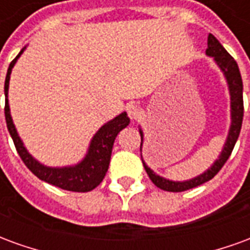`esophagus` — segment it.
Segmentation results:
<instances>
[{"label":"esophagus","instance_id":"esophagus-1","mask_svg":"<svg viewBox=\"0 0 250 250\" xmlns=\"http://www.w3.org/2000/svg\"><path fill=\"white\" fill-rule=\"evenodd\" d=\"M127 114L130 116V119L135 120L138 119V116L141 114V109L135 103H128L127 104Z\"/></svg>","mask_w":250,"mask_h":250}]
</instances>
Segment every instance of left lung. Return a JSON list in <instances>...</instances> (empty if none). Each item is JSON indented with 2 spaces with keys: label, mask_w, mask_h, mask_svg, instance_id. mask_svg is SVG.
<instances>
[{
  "label": "left lung",
  "mask_w": 250,
  "mask_h": 250,
  "mask_svg": "<svg viewBox=\"0 0 250 250\" xmlns=\"http://www.w3.org/2000/svg\"><path fill=\"white\" fill-rule=\"evenodd\" d=\"M206 55L209 57H213L215 64L218 65L221 72L224 73L225 80L228 83V89H229V95H230V127H229V132L226 136L225 145L222 147V151L215 159L214 163L210 166L206 171L199 174L197 177H194L188 181H171V179L163 178L157 173H154L151 168L148 167L146 162L142 158V162L145 166L147 175L150 177L152 184L157 188L166 190V191H173V193H178V191H185L188 188H197L199 185L208 182L214 177L215 174L220 171L222 166L225 165L228 158L230 157L233 147L236 145L240 131H241L242 118H244V100H242V79L240 69L234 59L226 52L224 46L221 45L220 41L215 39L213 35L208 36V49H206ZM139 134H141V157H142V146H143V131L139 127Z\"/></svg>",
  "instance_id": "1"
}]
</instances>
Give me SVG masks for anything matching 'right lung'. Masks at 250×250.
I'll use <instances>...</instances> for the list:
<instances>
[{
  "mask_svg": "<svg viewBox=\"0 0 250 250\" xmlns=\"http://www.w3.org/2000/svg\"><path fill=\"white\" fill-rule=\"evenodd\" d=\"M25 49H26V46H24L17 55V57L10 62L6 79H5V87H3V91H5V119H6L9 134L13 139L17 152L22 159V162L26 165V167L41 181L57 186L62 190L77 191V193L91 191L98 185H100V182L105 177V173L109 166L115 138L118 136L120 131L130 125V118L127 116V112L125 111L118 116H115L114 119L104 123L96 131V134L92 136L85 157L76 165L62 166V167H51V166H45V165L40 163L35 157H32V154H29L26 147L24 146V142L21 141L19 132L16 130V125H14L12 115H10V107H9L8 93L10 73H12L14 64L24 53Z\"/></svg>",
  "mask_w": 250,
  "mask_h": 250,
  "instance_id": "right-lung-1",
  "label": "right lung"
}]
</instances>
